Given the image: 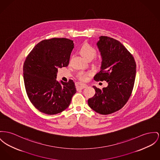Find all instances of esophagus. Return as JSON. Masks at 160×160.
I'll return each mask as SVG.
<instances>
[{
  "label": "esophagus",
  "mask_w": 160,
  "mask_h": 160,
  "mask_svg": "<svg viewBox=\"0 0 160 160\" xmlns=\"http://www.w3.org/2000/svg\"><path fill=\"white\" fill-rule=\"evenodd\" d=\"M76 86L77 89L82 90V89L85 88V87L87 86V85L85 84H82V83H80V82H77L76 84Z\"/></svg>",
  "instance_id": "obj_1"
}]
</instances>
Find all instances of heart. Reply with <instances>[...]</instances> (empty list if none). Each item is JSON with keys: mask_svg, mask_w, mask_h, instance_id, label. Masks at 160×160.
Instances as JSON below:
<instances>
[{"mask_svg": "<svg viewBox=\"0 0 160 160\" xmlns=\"http://www.w3.org/2000/svg\"><path fill=\"white\" fill-rule=\"evenodd\" d=\"M80 53L87 60H92L96 56V49L88 43L84 44L80 48ZM90 73L85 72H80L77 74L78 78L81 81H85L87 79Z\"/></svg>", "mask_w": 160, "mask_h": 160, "instance_id": "obj_1", "label": "heart"}]
</instances>
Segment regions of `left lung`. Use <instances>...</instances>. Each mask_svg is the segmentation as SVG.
<instances>
[{
  "instance_id": "left-lung-1",
  "label": "left lung",
  "mask_w": 160,
  "mask_h": 160,
  "mask_svg": "<svg viewBox=\"0 0 160 160\" xmlns=\"http://www.w3.org/2000/svg\"><path fill=\"white\" fill-rule=\"evenodd\" d=\"M102 57L101 71L95 76L96 81L108 83L102 90L93 86L95 95L88 99L90 107L101 115H108L122 108L132 94L136 76L133 56L117 40L100 36L96 43Z\"/></svg>"
}]
</instances>
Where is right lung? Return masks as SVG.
Returning a JSON list of instances; mask_svg holds the SVG:
<instances>
[{
  "label": "right lung",
  "mask_w": 160,
  "mask_h": 160,
  "mask_svg": "<svg viewBox=\"0 0 160 160\" xmlns=\"http://www.w3.org/2000/svg\"><path fill=\"white\" fill-rule=\"evenodd\" d=\"M73 48V41L54 38L38 43L26 58L23 67L26 92L32 105L42 113L62 112L76 92L73 80H56L58 68L68 65Z\"/></svg>",
  "instance_id": "right-lung-1"
}]
</instances>
